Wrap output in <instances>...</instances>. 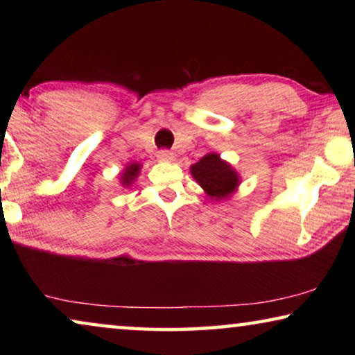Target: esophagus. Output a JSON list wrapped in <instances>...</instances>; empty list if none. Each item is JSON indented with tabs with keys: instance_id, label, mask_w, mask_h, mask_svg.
Returning <instances> with one entry per match:
<instances>
[{
	"instance_id": "esophagus-1",
	"label": "esophagus",
	"mask_w": 355,
	"mask_h": 355,
	"mask_svg": "<svg viewBox=\"0 0 355 355\" xmlns=\"http://www.w3.org/2000/svg\"><path fill=\"white\" fill-rule=\"evenodd\" d=\"M156 156H158L159 161H166V163H171V161H173V153H171L169 150H159Z\"/></svg>"
}]
</instances>
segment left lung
Returning a JSON list of instances; mask_svg holds the SVG:
<instances>
[{
  "label": "left lung",
  "instance_id": "1",
  "mask_svg": "<svg viewBox=\"0 0 355 355\" xmlns=\"http://www.w3.org/2000/svg\"><path fill=\"white\" fill-rule=\"evenodd\" d=\"M191 175L200 184L205 194L216 202L232 197L241 183V177L233 166L214 152L207 153L199 159V163L192 164Z\"/></svg>",
  "mask_w": 355,
  "mask_h": 355
}]
</instances>
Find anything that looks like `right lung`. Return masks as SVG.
<instances>
[{"mask_svg":"<svg viewBox=\"0 0 355 355\" xmlns=\"http://www.w3.org/2000/svg\"><path fill=\"white\" fill-rule=\"evenodd\" d=\"M141 169L142 166L139 163H130L128 166H125V169L119 173L120 184H122L123 188H130V186L135 183V180L139 177Z\"/></svg>","mask_w":355,"mask_h":355,"instance_id":"add662e5","label":"right lung"}]
</instances>
